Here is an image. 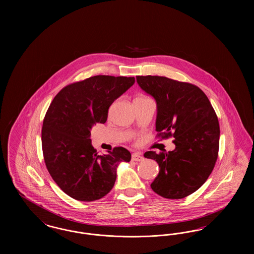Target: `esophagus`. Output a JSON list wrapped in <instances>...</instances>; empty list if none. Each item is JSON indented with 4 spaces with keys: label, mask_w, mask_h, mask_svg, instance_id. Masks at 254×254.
Returning <instances> with one entry per match:
<instances>
[{
    "label": "esophagus",
    "mask_w": 254,
    "mask_h": 254,
    "mask_svg": "<svg viewBox=\"0 0 254 254\" xmlns=\"http://www.w3.org/2000/svg\"><path fill=\"white\" fill-rule=\"evenodd\" d=\"M131 160L135 161V162H140V161H143V160H144V157L141 156V155L138 154V153H134V154H132V156H131Z\"/></svg>",
    "instance_id": "obj_1"
}]
</instances>
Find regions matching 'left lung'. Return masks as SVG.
<instances>
[{
	"mask_svg": "<svg viewBox=\"0 0 254 254\" xmlns=\"http://www.w3.org/2000/svg\"><path fill=\"white\" fill-rule=\"evenodd\" d=\"M140 87L157 103V138L173 137V151H147L160 171L150 187L168 199L185 198L202 187L217 161L220 127L202 89L163 76H136Z\"/></svg>",
	"mask_w": 254,
	"mask_h": 254,
	"instance_id": "8db88e82",
	"label": "left lung"
}]
</instances>
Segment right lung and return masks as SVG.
Listing matches in <instances>:
<instances>
[{
  "label": "right lung",
  "instance_id": "add662e5",
  "mask_svg": "<svg viewBox=\"0 0 254 254\" xmlns=\"http://www.w3.org/2000/svg\"><path fill=\"white\" fill-rule=\"evenodd\" d=\"M134 82V77L97 75L64 86L51 102L42 128L44 160L52 179L73 199L103 198L114 186L119 163L130 161L122 146L98 154L90 129L106 123L111 104Z\"/></svg>",
  "mask_w": 254,
  "mask_h": 254
}]
</instances>
